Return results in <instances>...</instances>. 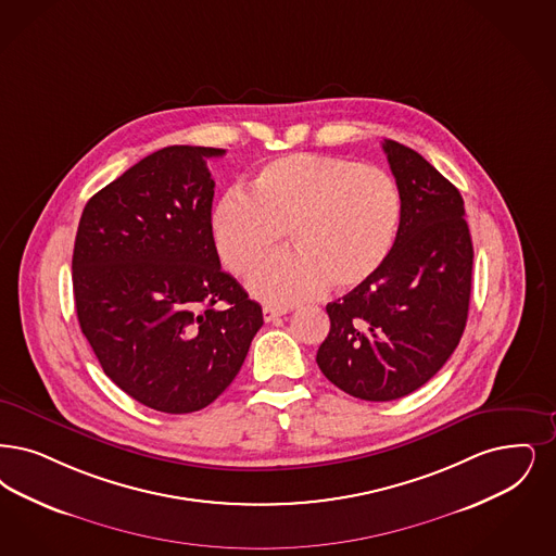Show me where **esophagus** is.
<instances>
[{
    "instance_id": "34e87169",
    "label": "esophagus",
    "mask_w": 556,
    "mask_h": 556,
    "mask_svg": "<svg viewBox=\"0 0 556 556\" xmlns=\"http://www.w3.org/2000/svg\"><path fill=\"white\" fill-rule=\"evenodd\" d=\"M286 311L283 308H273V306H265L263 308V316H265V320L270 323V320H275V318H279V316H283Z\"/></svg>"
}]
</instances>
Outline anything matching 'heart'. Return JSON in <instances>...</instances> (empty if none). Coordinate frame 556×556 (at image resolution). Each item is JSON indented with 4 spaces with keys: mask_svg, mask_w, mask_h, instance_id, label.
<instances>
[{
    "mask_svg": "<svg viewBox=\"0 0 556 556\" xmlns=\"http://www.w3.org/2000/svg\"><path fill=\"white\" fill-rule=\"evenodd\" d=\"M401 194L377 167L329 155L281 156L250 181V197L227 192L211 213L223 265L245 275L291 236L295 250L256 268L250 291L289 306L323 289L352 291L372 279L400 231Z\"/></svg>",
    "mask_w": 556,
    "mask_h": 556,
    "instance_id": "obj_1",
    "label": "heart"
}]
</instances>
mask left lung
<instances>
[{"mask_svg":"<svg viewBox=\"0 0 556 556\" xmlns=\"http://www.w3.org/2000/svg\"><path fill=\"white\" fill-rule=\"evenodd\" d=\"M382 149L401 194L395 245L372 279L327 304L316 354L334 387L366 401L405 397L443 368L466 329L473 265L459 190L414 149Z\"/></svg>","mask_w":556,"mask_h":556,"instance_id":"8db88e82","label":"left lung"}]
</instances>
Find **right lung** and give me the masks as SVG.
<instances>
[{
    "label": "right lung",
    "mask_w": 556,
    "mask_h": 556,
    "mask_svg": "<svg viewBox=\"0 0 556 556\" xmlns=\"http://www.w3.org/2000/svg\"><path fill=\"white\" fill-rule=\"evenodd\" d=\"M211 147H165L87 202L72 286L103 372L132 400L190 414L240 372L263 308L222 270L211 233Z\"/></svg>",
    "instance_id": "add662e5"
}]
</instances>
